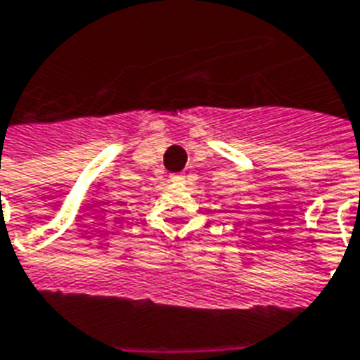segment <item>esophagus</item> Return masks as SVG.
I'll return each mask as SVG.
<instances>
[{
	"mask_svg": "<svg viewBox=\"0 0 360 360\" xmlns=\"http://www.w3.org/2000/svg\"><path fill=\"white\" fill-rule=\"evenodd\" d=\"M172 181L175 185H183V183H185V177H183V175H172Z\"/></svg>",
	"mask_w": 360,
	"mask_h": 360,
	"instance_id": "obj_1",
	"label": "esophagus"
}]
</instances>
